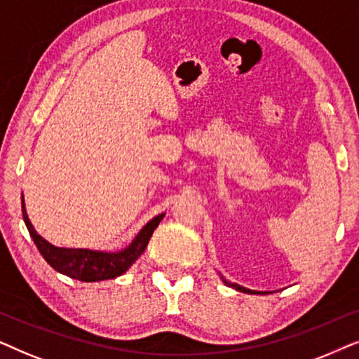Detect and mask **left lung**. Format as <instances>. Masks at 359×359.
<instances>
[{
    "mask_svg": "<svg viewBox=\"0 0 359 359\" xmlns=\"http://www.w3.org/2000/svg\"><path fill=\"white\" fill-rule=\"evenodd\" d=\"M223 279V277H222ZM223 283L226 284V285H229V287H233V289H236V290H240V292H246V294H266V292H257V290H251V289H246V287H243V285H238V284H235V283H228L226 279H223Z\"/></svg>",
    "mask_w": 359,
    "mask_h": 359,
    "instance_id": "obj_1",
    "label": "left lung"
}]
</instances>
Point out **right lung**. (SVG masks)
I'll return each mask as SVG.
<instances>
[{"label":"right lung","mask_w":359,"mask_h":359,"mask_svg":"<svg viewBox=\"0 0 359 359\" xmlns=\"http://www.w3.org/2000/svg\"><path fill=\"white\" fill-rule=\"evenodd\" d=\"M165 213L157 215L147 222L140 233H137L135 240L130 243L121 251H93V250H83V248H59L50 245L49 241L44 240L29 222V217L26 213V207H24V197H22V218L26 223L27 229L32 241L36 243L37 250L42 255V257L54 267L57 272L72 277V279L82 280V283H98V280L104 279H114V277L121 276L130 267L135 264V261L144 252L147 243H149L154 229L159 226L161 219L164 218Z\"/></svg>","instance_id":"add662e5"}]
</instances>
